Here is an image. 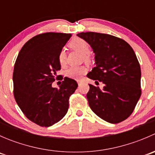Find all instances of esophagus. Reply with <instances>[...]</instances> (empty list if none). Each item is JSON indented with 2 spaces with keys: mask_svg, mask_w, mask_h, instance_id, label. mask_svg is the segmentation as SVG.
<instances>
[{
  "mask_svg": "<svg viewBox=\"0 0 155 155\" xmlns=\"http://www.w3.org/2000/svg\"><path fill=\"white\" fill-rule=\"evenodd\" d=\"M77 83H78V85H80L81 83H82V80H77Z\"/></svg>",
  "mask_w": 155,
  "mask_h": 155,
  "instance_id": "obj_1",
  "label": "esophagus"
}]
</instances>
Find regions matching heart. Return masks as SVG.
<instances>
[{"instance_id": "b5f03b06", "label": "heart", "mask_w": 155, "mask_h": 155, "mask_svg": "<svg viewBox=\"0 0 155 155\" xmlns=\"http://www.w3.org/2000/svg\"><path fill=\"white\" fill-rule=\"evenodd\" d=\"M69 47L73 50L79 51L82 54V59L86 63H90L91 61L89 52H90V46L86 40L82 38H76L70 40L69 43ZM58 63L61 68L65 67L67 63V54L64 49H61L58 55ZM87 69L85 66H76L71 67L68 69L65 73L67 77L70 79L79 80L82 76L87 73Z\"/></svg>"}]
</instances>
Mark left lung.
<instances>
[{
	"label": "left lung",
	"mask_w": 155,
	"mask_h": 155,
	"mask_svg": "<svg viewBox=\"0 0 155 155\" xmlns=\"http://www.w3.org/2000/svg\"><path fill=\"white\" fill-rule=\"evenodd\" d=\"M95 54V64L87 77L104 84L103 90L89 85V107L107 122L117 124L132 114L141 96V69L132 47L124 40L95 32L79 33Z\"/></svg>",
	"instance_id": "left-lung-1"
}]
</instances>
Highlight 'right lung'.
Returning a JSON list of instances; mask_svg holds the SVG:
<instances>
[{
	"instance_id": "1",
	"label": "right lung",
	"mask_w": 155,
	"mask_h": 155,
	"mask_svg": "<svg viewBox=\"0 0 155 155\" xmlns=\"http://www.w3.org/2000/svg\"><path fill=\"white\" fill-rule=\"evenodd\" d=\"M70 34L48 32L29 40L18 54L13 76L15 101L26 117L41 127H50L64 117L69 98L77 88L74 79L65 77L59 88L51 84L61 70L58 55ZM63 79V78H62Z\"/></svg>"
}]
</instances>
